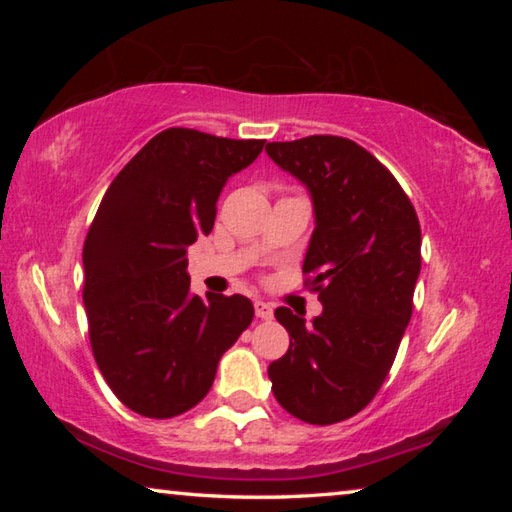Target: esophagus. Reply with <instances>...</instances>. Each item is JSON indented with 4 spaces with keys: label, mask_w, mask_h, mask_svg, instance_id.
<instances>
[{
    "label": "esophagus",
    "mask_w": 512,
    "mask_h": 512,
    "mask_svg": "<svg viewBox=\"0 0 512 512\" xmlns=\"http://www.w3.org/2000/svg\"><path fill=\"white\" fill-rule=\"evenodd\" d=\"M255 314H257V318H262V320H271L273 318V307L268 305V302L255 300Z\"/></svg>",
    "instance_id": "34e87169"
}]
</instances>
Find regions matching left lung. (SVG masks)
<instances>
[{
	"label": "left lung",
	"mask_w": 512,
	"mask_h": 512,
	"mask_svg": "<svg viewBox=\"0 0 512 512\" xmlns=\"http://www.w3.org/2000/svg\"><path fill=\"white\" fill-rule=\"evenodd\" d=\"M266 153L311 196L302 273L323 305L311 323L275 309L291 343L268 379L298 420L334 424L368 406L395 361L420 275L418 214L393 173L345 137L271 142Z\"/></svg>",
	"instance_id": "left-lung-1"
}]
</instances>
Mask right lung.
Masks as SVG:
<instances>
[{
	"label": "right lung",
	"instance_id": "right-lung-1",
	"mask_svg": "<svg viewBox=\"0 0 512 512\" xmlns=\"http://www.w3.org/2000/svg\"><path fill=\"white\" fill-rule=\"evenodd\" d=\"M264 142L167 128L117 173L90 225L83 305L92 352L119 402L144 418L201 402L255 316L239 293L194 296L187 248L210 235L225 183Z\"/></svg>",
	"mask_w": 512,
	"mask_h": 512
}]
</instances>
